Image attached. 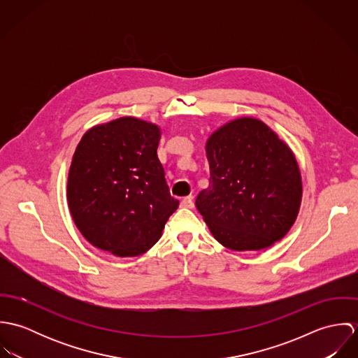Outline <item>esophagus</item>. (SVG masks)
I'll return each mask as SVG.
<instances>
[{
	"instance_id": "obj_1",
	"label": "esophagus",
	"mask_w": 358,
	"mask_h": 358,
	"mask_svg": "<svg viewBox=\"0 0 358 358\" xmlns=\"http://www.w3.org/2000/svg\"><path fill=\"white\" fill-rule=\"evenodd\" d=\"M180 205H182L183 208H194V201H193V197H192V196H189V197H185V199H182Z\"/></svg>"
}]
</instances>
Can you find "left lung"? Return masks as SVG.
<instances>
[{"label": "left lung", "mask_w": 358, "mask_h": 358, "mask_svg": "<svg viewBox=\"0 0 358 358\" xmlns=\"http://www.w3.org/2000/svg\"><path fill=\"white\" fill-rule=\"evenodd\" d=\"M209 186L196 206L212 236L233 251H257L294 224L302 179L291 149L262 121L244 117L210 135Z\"/></svg>", "instance_id": "obj_1"}]
</instances>
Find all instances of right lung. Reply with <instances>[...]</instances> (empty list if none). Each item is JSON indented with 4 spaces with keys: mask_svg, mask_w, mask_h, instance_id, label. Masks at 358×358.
I'll return each mask as SVG.
<instances>
[{
    "mask_svg": "<svg viewBox=\"0 0 358 358\" xmlns=\"http://www.w3.org/2000/svg\"><path fill=\"white\" fill-rule=\"evenodd\" d=\"M154 124L122 117L90 129L73 155L67 201L81 234L96 248L138 256L159 240L179 201L169 193Z\"/></svg>",
    "mask_w": 358,
    "mask_h": 358,
    "instance_id": "1",
    "label": "right lung"
}]
</instances>
